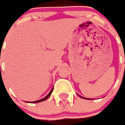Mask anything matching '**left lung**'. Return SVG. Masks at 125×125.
Listing matches in <instances>:
<instances>
[{"label": "left lung", "mask_w": 125, "mask_h": 125, "mask_svg": "<svg viewBox=\"0 0 125 125\" xmlns=\"http://www.w3.org/2000/svg\"><path fill=\"white\" fill-rule=\"evenodd\" d=\"M82 98H83V97H82ZM84 99H86V98H84ZM90 100V99H89Z\"/></svg>", "instance_id": "obj_1"}]
</instances>
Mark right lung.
Returning <instances> with one entry per match:
<instances>
[{
	"label": "right lung",
	"mask_w": 125,
	"mask_h": 125,
	"mask_svg": "<svg viewBox=\"0 0 125 125\" xmlns=\"http://www.w3.org/2000/svg\"><path fill=\"white\" fill-rule=\"evenodd\" d=\"M52 91H53V88H52V90H51V91H50V92H49V94H48V95H47L44 98L39 100H37V101H35V102H33V103H37V102H42V101H44V100H45L47 99V98H49V97L51 96V94H52Z\"/></svg>",
	"instance_id": "add662e5"
}]
</instances>
